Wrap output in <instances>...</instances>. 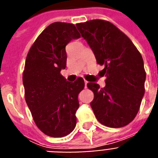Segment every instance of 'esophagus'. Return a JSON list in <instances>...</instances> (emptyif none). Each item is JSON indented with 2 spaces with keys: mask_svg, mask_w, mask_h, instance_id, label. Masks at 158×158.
I'll return each instance as SVG.
<instances>
[{
  "mask_svg": "<svg viewBox=\"0 0 158 158\" xmlns=\"http://www.w3.org/2000/svg\"><path fill=\"white\" fill-rule=\"evenodd\" d=\"M84 82H85V87H86V85H87L88 81L86 80H84Z\"/></svg>",
  "mask_w": 158,
  "mask_h": 158,
  "instance_id": "obj_1",
  "label": "esophagus"
}]
</instances>
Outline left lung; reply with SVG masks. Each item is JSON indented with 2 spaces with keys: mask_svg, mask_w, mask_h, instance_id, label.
Listing matches in <instances>:
<instances>
[{
  "mask_svg": "<svg viewBox=\"0 0 158 158\" xmlns=\"http://www.w3.org/2000/svg\"><path fill=\"white\" fill-rule=\"evenodd\" d=\"M76 25L97 63L105 66L106 86L87 83L94 93L90 106L95 116L107 127L126 126L137 115L145 92L146 72L141 53L125 34L107 20L92 19Z\"/></svg>",
  "mask_w": 158,
  "mask_h": 158,
  "instance_id": "obj_1",
  "label": "left lung"
}]
</instances>
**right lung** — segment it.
I'll use <instances>...</instances> for the list:
<instances>
[{
	"mask_svg": "<svg viewBox=\"0 0 158 158\" xmlns=\"http://www.w3.org/2000/svg\"><path fill=\"white\" fill-rule=\"evenodd\" d=\"M81 35L73 24L54 22L29 48L23 72L24 98L35 124L48 136L65 137L75 129L78 94L83 78L68 82L61 74L67 64L66 45Z\"/></svg>",
	"mask_w": 158,
	"mask_h": 158,
	"instance_id": "add662e5",
	"label": "right lung"
}]
</instances>
